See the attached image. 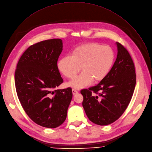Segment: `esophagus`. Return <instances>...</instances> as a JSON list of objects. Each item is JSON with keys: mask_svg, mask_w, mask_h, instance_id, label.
Here are the masks:
<instances>
[{"mask_svg": "<svg viewBox=\"0 0 152 152\" xmlns=\"http://www.w3.org/2000/svg\"><path fill=\"white\" fill-rule=\"evenodd\" d=\"M72 94H73V95H76V94H78V92H77V91L76 90H75V89H72Z\"/></svg>", "mask_w": 152, "mask_h": 152, "instance_id": "obj_1", "label": "esophagus"}]
</instances>
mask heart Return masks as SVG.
<instances>
[{"instance_id":"heart-1","label":"heart","mask_w":152,"mask_h":152,"mask_svg":"<svg viewBox=\"0 0 152 152\" xmlns=\"http://www.w3.org/2000/svg\"><path fill=\"white\" fill-rule=\"evenodd\" d=\"M115 59V53L108 45L90 42L74 48L71 56H66L59 60V71L69 79L74 78L81 69L82 72L68 83L74 89H81L95 82L104 80L110 72Z\"/></svg>"}]
</instances>
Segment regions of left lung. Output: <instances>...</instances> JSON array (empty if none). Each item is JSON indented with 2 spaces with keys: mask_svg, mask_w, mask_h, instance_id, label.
<instances>
[{
  "mask_svg": "<svg viewBox=\"0 0 152 152\" xmlns=\"http://www.w3.org/2000/svg\"><path fill=\"white\" fill-rule=\"evenodd\" d=\"M116 45L117 58L107 76L96 86L81 90L87 116L101 126L114 122L122 115L136 84L135 66L129 53L121 44L116 42Z\"/></svg>",
  "mask_w": 152,
  "mask_h": 152,
  "instance_id": "8db88e82",
  "label": "left lung"
}]
</instances>
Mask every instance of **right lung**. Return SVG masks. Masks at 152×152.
Segmentation results:
<instances>
[{
    "instance_id": "right-lung-1",
    "label": "right lung",
    "mask_w": 152,
    "mask_h": 152,
    "mask_svg": "<svg viewBox=\"0 0 152 152\" xmlns=\"http://www.w3.org/2000/svg\"><path fill=\"white\" fill-rule=\"evenodd\" d=\"M63 50L60 39H51L30 46L22 54L15 72L19 101L37 124L55 128L66 120L72 98V88L56 90L64 82L57 63Z\"/></svg>"
}]
</instances>
